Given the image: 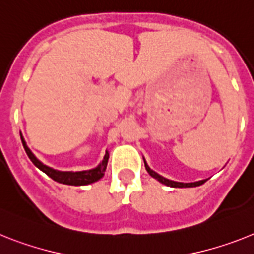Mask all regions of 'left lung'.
I'll use <instances>...</instances> for the list:
<instances>
[{
  "label": "left lung",
  "instance_id": "1",
  "mask_svg": "<svg viewBox=\"0 0 254 254\" xmlns=\"http://www.w3.org/2000/svg\"><path fill=\"white\" fill-rule=\"evenodd\" d=\"M144 167H146V170L148 172V174H150L151 177H153V178L159 181L160 183H163V185H165V186H169V187H180V189H183V187H196V186H200V185H203V183L206 181V180H201V181H197V182H191V183L176 182V181L168 180V178H165V177L157 174L156 172H153V170L151 169L148 165H147L146 160H144Z\"/></svg>",
  "mask_w": 254,
  "mask_h": 254
}]
</instances>
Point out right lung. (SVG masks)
I'll return each mask as SVG.
<instances>
[{"instance_id":"add662e5","label":"right lung","mask_w":254,"mask_h":254,"mask_svg":"<svg viewBox=\"0 0 254 254\" xmlns=\"http://www.w3.org/2000/svg\"><path fill=\"white\" fill-rule=\"evenodd\" d=\"M20 139H22L23 147H24L25 152H27V155H28L32 163L35 164L38 169L42 170L45 174H48L51 180L57 181V182L63 183V185H71V186H85V185H90V183L97 182V181H99L104 176V172H106V168H107L108 157H110L108 151H106V155H104L103 160L99 163V165L93 168V169L81 170V172H63V170L53 169V168L48 167L44 163H41L33 155V152L29 150L22 134H20Z\"/></svg>"}]
</instances>
